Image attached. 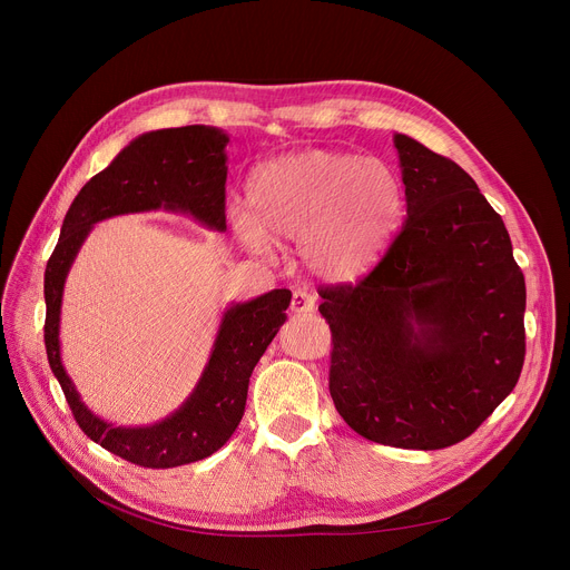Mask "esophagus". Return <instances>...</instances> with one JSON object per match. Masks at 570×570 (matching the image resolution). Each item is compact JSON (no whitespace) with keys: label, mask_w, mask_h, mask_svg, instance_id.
Returning a JSON list of instances; mask_svg holds the SVG:
<instances>
[{"label":"esophagus","mask_w":570,"mask_h":570,"mask_svg":"<svg viewBox=\"0 0 570 570\" xmlns=\"http://www.w3.org/2000/svg\"><path fill=\"white\" fill-rule=\"evenodd\" d=\"M316 308V297L308 293V291H295L293 297H291V312L293 314H312Z\"/></svg>","instance_id":"obj_1"}]
</instances>
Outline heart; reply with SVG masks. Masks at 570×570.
Listing matches in <instances>:
<instances>
[{"label":"heart","instance_id":"obj_1","mask_svg":"<svg viewBox=\"0 0 570 570\" xmlns=\"http://www.w3.org/2000/svg\"><path fill=\"white\" fill-rule=\"evenodd\" d=\"M402 209L400 179L382 159L306 147L254 168L247 204H232L229 225L258 254H271L277 240H299L308 271L347 284L380 264Z\"/></svg>","mask_w":570,"mask_h":570}]
</instances>
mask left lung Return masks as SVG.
Wrapping results in <instances>:
<instances>
[{
	"mask_svg": "<svg viewBox=\"0 0 570 570\" xmlns=\"http://www.w3.org/2000/svg\"><path fill=\"white\" fill-rule=\"evenodd\" d=\"M406 218L356 286L321 291L330 393L364 439L441 450L471 436L513 391L525 358V277L473 177L393 136Z\"/></svg>",
	"mask_w": 570,
	"mask_h": 570,
	"instance_id": "left-lung-1",
	"label": "left lung"
}]
</instances>
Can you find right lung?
<instances>
[{"label":"right lung","mask_w":570,"mask_h":570,"mask_svg":"<svg viewBox=\"0 0 570 570\" xmlns=\"http://www.w3.org/2000/svg\"><path fill=\"white\" fill-rule=\"evenodd\" d=\"M227 142L229 136L223 129L206 125L140 134L79 190L47 262L45 347L49 368L83 434L145 469L193 463L212 456L229 441L243 419L249 375L286 323L291 291L275 288L247 302H232L223 312L212 354L190 395L157 423L125 428L92 413L66 373L59 338L66 279L92 227L114 216L164 209L223 234L227 229Z\"/></svg>","instance_id":"right-lung-1"}]
</instances>
